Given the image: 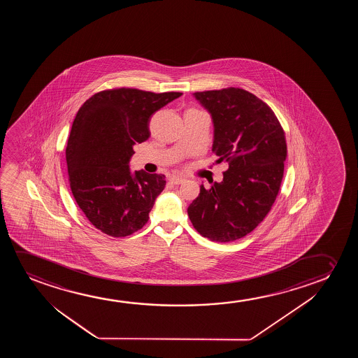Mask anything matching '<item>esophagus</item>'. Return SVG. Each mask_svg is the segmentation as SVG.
Here are the masks:
<instances>
[{"mask_svg":"<svg viewBox=\"0 0 358 358\" xmlns=\"http://www.w3.org/2000/svg\"><path fill=\"white\" fill-rule=\"evenodd\" d=\"M170 182H171L172 185H181L185 182V178H182V177L173 176L170 178Z\"/></svg>","mask_w":358,"mask_h":358,"instance_id":"1","label":"esophagus"}]
</instances>
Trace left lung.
I'll return each mask as SVG.
<instances>
[{
    "mask_svg": "<svg viewBox=\"0 0 358 358\" xmlns=\"http://www.w3.org/2000/svg\"><path fill=\"white\" fill-rule=\"evenodd\" d=\"M214 122L213 152L229 164L220 183L201 186L188 216L203 237L231 242L248 235L271 210L287 157L285 131L274 111L245 89L194 93Z\"/></svg>",
    "mask_w": 358,
    "mask_h": 358,
    "instance_id": "left-lung-1",
    "label": "left lung"
}]
</instances>
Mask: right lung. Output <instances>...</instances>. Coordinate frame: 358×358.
<instances>
[{"instance_id":"add662e5","label":"right lung","mask_w":358,"mask_h":358,"mask_svg":"<svg viewBox=\"0 0 358 358\" xmlns=\"http://www.w3.org/2000/svg\"><path fill=\"white\" fill-rule=\"evenodd\" d=\"M181 95L106 89L79 108L66 148L69 187L84 215L103 234L126 237L149 220L165 175H132L128 164L133 145L150 136L152 113Z\"/></svg>"}]
</instances>
